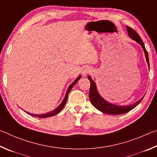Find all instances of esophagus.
Instances as JSON below:
<instances>
[{
  "label": "esophagus",
  "mask_w": 157,
  "mask_h": 157,
  "mask_svg": "<svg viewBox=\"0 0 157 157\" xmlns=\"http://www.w3.org/2000/svg\"><path fill=\"white\" fill-rule=\"evenodd\" d=\"M90 71H91V70L89 67H85L83 71H82V74H83V75L84 76H86L87 74H88L89 73H90Z\"/></svg>",
  "instance_id": "34e87169"
}]
</instances>
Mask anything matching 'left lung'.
Here are the masks:
<instances>
[{"label": "left lung", "instance_id": "1", "mask_svg": "<svg viewBox=\"0 0 157 157\" xmlns=\"http://www.w3.org/2000/svg\"><path fill=\"white\" fill-rule=\"evenodd\" d=\"M127 30L128 32V35L132 39H133L136 41V43L141 45L143 49H144L145 58H146V60L148 65V67L150 68V63H149V57H148V53L145 48L144 43L143 42L141 37L139 35L137 34L136 31L131 28V27L127 26ZM88 78L90 81V93H89V97L90 102L93 105V106L95 107L98 110L103 112V113L108 114H113V115H119V114H123L127 112H130L132 109H134L135 107H136L141 102L144 97L141 98V99L136 101L132 105H117L112 104L106 101L104 98L101 97L100 94H98V90L97 88V86H96L95 82L92 80L91 77L88 76Z\"/></svg>", "mask_w": 157, "mask_h": 157}]
</instances>
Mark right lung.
<instances>
[{
    "mask_svg": "<svg viewBox=\"0 0 157 157\" xmlns=\"http://www.w3.org/2000/svg\"><path fill=\"white\" fill-rule=\"evenodd\" d=\"M81 78V76L80 75L79 76L78 78H77L75 81H74L72 83H71L70 86V87H68V89H67V92H66V94H65V98H64V99L63 100V101H62V103L60 104V105H59V107H57V108L55 109H54L53 111L52 112H49V113H46V114H31V113H29V112H27V114H29V115H32V116H33V117H39V118H46V117H52V116H54L55 114H58V113H59V112L62 110V109L64 108V106H65V103H66V101H67V98H68V94H69V93H70V90H71V88H72V87H74V85H75L76 83H77V81H78L79 79H80Z\"/></svg>",
    "mask_w": 157,
    "mask_h": 157,
    "instance_id": "add662e5",
    "label": "right lung"
}]
</instances>
